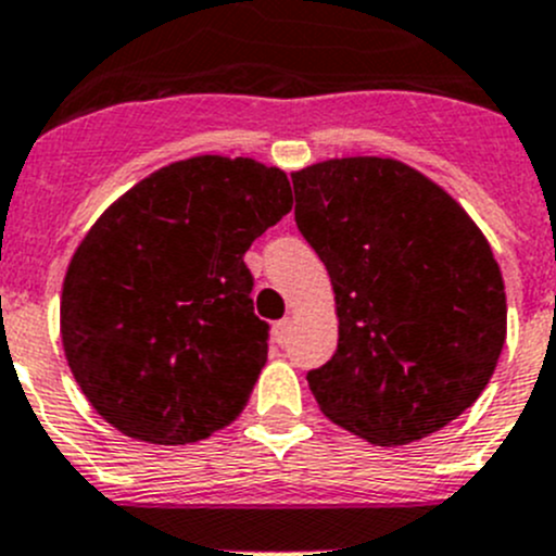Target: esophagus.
<instances>
[{"label":"esophagus","instance_id":"obj_1","mask_svg":"<svg viewBox=\"0 0 556 556\" xmlns=\"http://www.w3.org/2000/svg\"><path fill=\"white\" fill-rule=\"evenodd\" d=\"M289 332H291V321H289V318H280V321L273 324V334H276V343L278 345L289 343Z\"/></svg>","mask_w":556,"mask_h":556}]
</instances>
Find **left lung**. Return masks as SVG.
<instances>
[{"label":"left lung","instance_id":"1","mask_svg":"<svg viewBox=\"0 0 556 556\" xmlns=\"http://www.w3.org/2000/svg\"><path fill=\"white\" fill-rule=\"evenodd\" d=\"M294 222L327 267L338 351L307 372L327 419L405 446L470 408L505 343V286L481 229L394 159L351 156L291 175Z\"/></svg>","mask_w":556,"mask_h":556}]
</instances>
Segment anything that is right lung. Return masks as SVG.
Instances as JSON below:
<instances>
[{"label":"right lung","instance_id":"obj_1","mask_svg":"<svg viewBox=\"0 0 556 556\" xmlns=\"http://www.w3.org/2000/svg\"><path fill=\"white\" fill-rule=\"evenodd\" d=\"M289 211L278 167L194 156L148 175L97 218L64 278L62 343L104 421L184 446L238 419L270 338L243 256Z\"/></svg>","mask_w":556,"mask_h":556}]
</instances>
